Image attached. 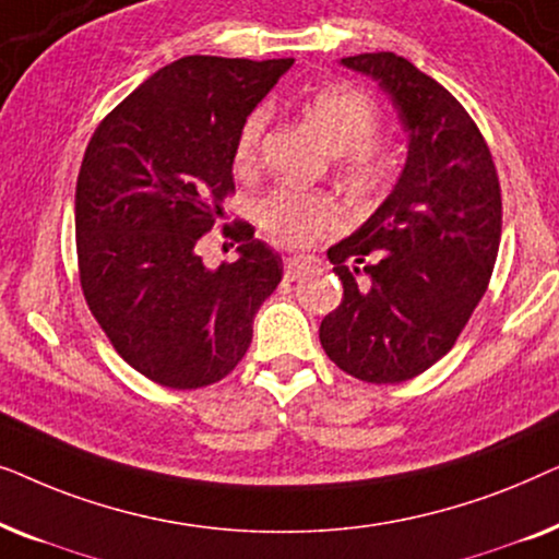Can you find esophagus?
Listing matches in <instances>:
<instances>
[{
	"mask_svg": "<svg viewBox=\"0 0 559 559\" xmlns=\"http://www.w3.org/2000/svg\"><path fill=\"white\" fill-rule=\"evenodd\" d=\"M308 270H310V259L308 257H287L285 259V277L287 280L302 277V274Z\"/></svg>",
	"mask_w": 559,
	"mask_h": 559,
	"instance_id": "1",
	"label": "esophagus"
}]
</instances>
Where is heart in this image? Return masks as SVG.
Returning a JSON list of instances; mask_svg holds the SVG:
<instances>
[{
  "instance_id": "b5f03b06",
  "label": "heart",
  "mask_w": 559,
  "mask_h": 559,
  "mask_svg": "<svg viewBox=\"0 0 559 559\" xmlns=\"http://www.w3.org/2000/svg\"><path fill=\"white\" fill-rule=\"evenodd\" d=\"M305 114L323 136L328 150L341 155L343 173L356 186L377 188L389 178V157L371 140L377 136L379 114L371 98L354 86H328L312 94ZM270 111L259 106L243 119L236 136V165L254 167L262 150V136ZM257 224L282 247H305L320 234L343 224L341 205L325 193H308L297 188H274L254 203Z\"/></svg>"
}]
</instances>
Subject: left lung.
Here are the masks:
<instances>
[{"label":"left lung","instance_id":"1","mask_svg":"<svg viewBox=\"0 0 559 559\" xmlns=\"http://www.w3.org/2000/svg\"><path fill=\"white\" fill-rule=\"evenodd\" d=\"M341 66L389 96L407 163L384 203L328 249L343 300L320 323L331 361L371 384H400L453 348L491 280L501 188L478 127L438 81L394 52Z\"/></svg>","mask_w":559,"mask_h":559}]
</instances>
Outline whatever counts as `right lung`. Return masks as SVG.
Segmentation results:
<instances>
[{
	"label": "right lung",
	"mask_w": 559,
	"mask_h": 559,
	"mask_svg": "<svg viewBox=\"0 0 559 559\" xmlns=\"http://www.w3.org/2000/svg\"><path fill=\"white\" fill-rule=\"evenodd\" d=\"M293 58L188 56L140 83L91 136L75 182L81 287L119 356L170 389L221 381L282 280L254 228H228L239 259L205 266L203 234L234 193L243 119Z\"/></svg>",
	"instance_id": "1"
}]
</instances>
